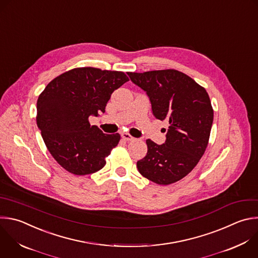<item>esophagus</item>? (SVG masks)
<instances>
[{
  "instance_id": "obj_1",
  "label": "esophagus",
  "mask_w": 258,
  "mask_h": 258,
  "mask_svg": "<svg viewBox=\"0 0 258 258\" xmlns=\"http://www.w3.org/2000/svg\"><path fill=\"white\" fill-rule=\"evenodd\" d=\"M121 138L123 139V140H125V141H133V140H135V138L134 137H132L130 134H127V133H121Z\"/></svg>"
}]
</instances>
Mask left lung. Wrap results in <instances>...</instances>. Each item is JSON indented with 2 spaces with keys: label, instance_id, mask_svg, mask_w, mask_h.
<instances>
[{
  "label": "left lung",
  "instance_id": "left-lung-1",
  "mask_svg": "<svg viewBox=\"0 0 258 258\" xmlns=\"http://www.w3.org/2000/svg\"><path fill=\"white\" fill-rule=\"evenodd\" d=\"M127 75L147 93L154 116L169 123L164 144L146 141L148 152L137 162L139 172L160 185L174 183L190 172L207 149L214 120L209 94L176 70Z\"/></svg>",
  "mask_w": 258,
  "mask_h": 258
}]
</instances>
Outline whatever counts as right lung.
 Listing matches in <instances>:
<instances>
[{"label":"right lung","instance_id":"obj_1","mask_svg":"<svg viewBox=\"0 0 258 258\" xmlns=\"http://www.w3.org/2000/svg\"><path fill=\"white\" fill-rule=\"evenodd\" d=\"M127 81L123 72L77 68L54 78L39 95L37 126L51 156L69 172L87 175L106 164L120 136L91 126L89 117L105 112L113 91Z\"/></svg>","mask_w":258,"mask_h":258}]
</instances>
